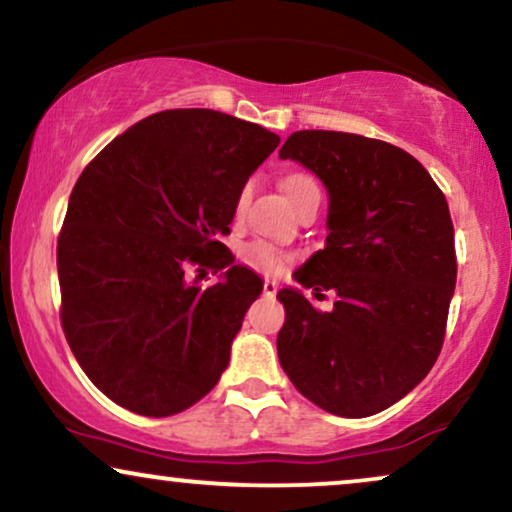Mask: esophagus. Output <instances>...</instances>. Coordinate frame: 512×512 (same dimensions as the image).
<instances>
[{
    "mask_svg": "<svg viewBox=\"0 0 512 512\" xmlns=\"http://www.w3.org/2000/svg\"><path fill=\"white\" fill-rule=\"evenodd\" d=\"M262 293H264V295H271V297H274V295L278 293V283L274 281V278H264Z\"/></svg>",
    "mask_w": 512,
    "mask_h": 512,
    "instance_id": "obj_1",
    "label": "esophagus"
}]
</instances>
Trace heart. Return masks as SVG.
<instances>
[{
  "mask_svg": "<svg viewBox=\"0 0 512 512\" xmlns=\"http://www.w3.org/2000/svg\"><path fill=\"white\" fill-rule=\"evenodd\" d=\"M281 186L283 191H286L288 200L297 210H300L302 205L312 203V200H321L319 181H316L314 174L309 172H290L283 177ZM250 196H252V184L250 181H245L241 189H238L236 200H234L236 222H241L245 210H248ZM238 260H241L245 267L260 271V274H278V271L286 269V264L290 262V252L278 248L274 243L257 238V241H248L238 248Z\"/></svg>",
  "mask_w": 512,
  "mask_h": 512,
  "instance_id": "heart-1",
  "label": "heart"
}]
</instances>
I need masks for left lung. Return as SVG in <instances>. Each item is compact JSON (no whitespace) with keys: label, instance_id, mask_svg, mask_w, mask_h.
<instances>
[{"label":"left lung","instance_id":"obj_1","mask_svg":"<svg viewBox=\"0 0 512 512\" xmlns=\"http://www.w3.org/2000/svg\"><path fill=\"white\" fill-rule=\"evenodd\" d=\"M278 155L316 172L331 193L326 248L295 278L338 295L333 312H321L297 290L278 293V361L323 411L373 416L409 394L442 352L456 286L449 205L428 170L387 141L302 129Z\"/></svg>","mask_w":512,"mask_h":512}]
</instances>
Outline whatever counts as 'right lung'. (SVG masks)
I'll return each instance as SVG.
<instances>
[{
	"label": "right lung",
	"mask_w": 512,
	"mask_h": 512,
	"mask_svg": "<svg viewBox=\"0 0 512 512\" xmlns=\"http://www.w3.org/2000/svg\"><path fill=\"white\" fill-rule=\"evenodd\" d=\"M281 137L210 108L153 113L84 167L56 245L61 326L122 409L165 418L217 385L262 293L222 243L234 200ZM226 268L215 287L183 271Z\"/></svg>",
	"instance_id": "1"
}]
</instances>
